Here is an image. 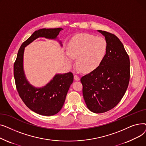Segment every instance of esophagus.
<instances>
[{"label":"esophagus","mask_w":146,"mask_h":146,"mask_svg":"<svg viewBox=\"0 0 146 146\" xmlns=\"http://www.w3.org/2000/svg\"><path fill=\"white\" fill-rule=\"evenodd\" d=\"M74 79L76 81H79V80H80L79 76H78V75H76V74L74 75Z\"/></svg>","instance_id":"obj_1"}]
</instances>
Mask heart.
Returning <instances> with one entry per match:
<instances>
[{"label":"heart","mask_w":146,"mask_h":146,"mask_svg":"<svg viewBox=\"0 0 146 146\" xmlns=\"http://www.w3.org/2000/svg\"><path fill=\"white\" fill-rule=\"evenodd\" d=\"M66 62L71 66L74 58L76 64L84 72H91L103 62L108 51V43L104 37L96 36L88 33L73 36L67 45Z\"/></svg>","instance_id":"obj_1"}]
</instances>
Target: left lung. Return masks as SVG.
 <instances>
[{
    "mask_svg": "<svg viewBox=\"0 0 146 146\" xmlns=\"http://www.w3.org/2000/svg\"><path fill=\"white\" fill-rule=\"evenodd\" d=\"M105 38L108 51L98 68L83 76V96L88 108L103 113L114 108L127 89L130 77L128 54L119 38L111 33L98 30Z\"/></svg>",
    "mask_w": 146,
    "mask_h": 146,
    "instance_id": "obj_1",
    "label": "left lung"
}]
</instances>
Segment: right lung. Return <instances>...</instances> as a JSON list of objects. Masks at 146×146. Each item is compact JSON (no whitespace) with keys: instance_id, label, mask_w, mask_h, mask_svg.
I'll use <instances>...</instances> for the list:
<instances>
[{"instance_id":"obj_1","label":"right lung","mask_w":146,"mask_h":146,"mask_svg":"<svg viewBox=\"0 0 146 146\" xmlns=\"http://www.w3.org/2000/svg\"><path fill=\"white\" fill-rule=\"evenodd\" d=\"M61 30L62 28H42L35 31L21 45L13 66L15 84L19 96L28 108L42 115H54L61 110L69 88L73 82V74L71 72L56 74L45 86L42 88L34 87L26 79L24 71V50L27 45L39 37L57 39ZM59 42L62 46L61 42Z\"/></svg>"}]
</instances>
